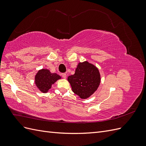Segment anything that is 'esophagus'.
Wrapping results in <instances>:
<instances>
[{
  "instance_id": "esophagus-1",
  "label": "esophagus",
  "mask_w": 146,
  "mask_h": 146,
  "mask_svg": "<svg viewBox=\"0 0 146 146\" xmlns=\"http://www.w3.org/2000/svg\"><path fill=\"white\" fill-rule=\"evenodd\" d=\"M61 76H62V77L63 78H66V74L65 73H63V74H61Z\"/></svg>"
}]
</instances>
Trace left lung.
Here are the masks:
<instances>
[{
	"instance_id": "left-lung-1",
	"label": "left lung",
	"mask_w": 146,
	"mask_h": 146,
	"mask_svg": "<svg viewBox=\"0 0 146 146\" xmlns=\"http://www.w3.org/2000/svg\"><path fill=\"white\" fill-rule=\"evenodd\" d=\"M68 80L75 94L82 99H86L98 90L100 76L96 66L85 61L78 63L76 72L69 76Z\"/></svg>"
}]
</instances>
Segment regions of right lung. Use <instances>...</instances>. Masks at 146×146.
<instances>
[{"instance_id":"obj_1","label":"right lung","mask_w":146,"mask_h":146,"mask_svg":"<svg viewBox=\"0 0 146 146\" xmlns=\"http://www.w3.org/2000/svg\"><path fill=\"white\" fill-rule=\"evenodd\" d=\"M61 77L56 73H51L49 70L41 69L35 76V83L38 89L42 92H46L52 85Z\"/></svg>"}]
</instances>
